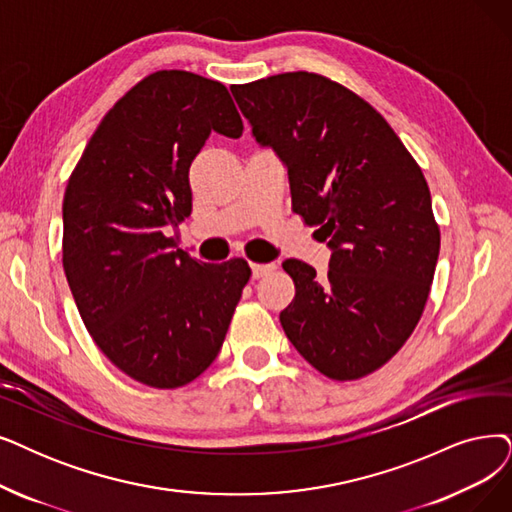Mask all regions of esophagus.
<instances>
[{"label":"esophagus","instance_id":"1","mask_svg":"<svg viewBox=\"0 0 512 512\" xmlns=\"http://www.w3.org/2000/svg\"><path fill=\"white\" fill-rule=\"evenodd\" d=\"M250 269H252V277L260 279V277H267L275 269V264H271V262H252Z\"/></svg>","mask_w":512,"mask_h":512}]
</instances>
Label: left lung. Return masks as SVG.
Returning a JSON list of instances; mask_svg holds the SVG:
<instances>
[{
	"mask_svg": "<svg viewBox=\"0 0 512 512\" xmlns=\"http://www.w3.org/2000/svg\"><path fill=\"white\" fill-rule=\"evenodd\" d=\"M260 147L288 168L292 210L332 250L325 279L283 262L296 296L279 315L315 370L357 380L391 359L418 325L441 235L416 159L361 96L317 73L231 86Z\"/></svg>",
	"mask_w": 512,
	"mask_h": 512,
	"instance_id": "left-lung-1",
	"label": "left lung"
}]
</instances>
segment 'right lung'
<instances>
[{
  "label": "right lung",
  "mask_w": 512,
  "mask_h": 512,
  "mask_svg": "<svg viewBox=\"0 0 512 512\" xmlns=\"http://www.w3.org/2000/svg\"><path fill=\"white\" fill-rule=\"evenodd\" d=\"M212 132L243 121L220 81L157 71L102 117L63 199V269L92 340L153 388L193 382L216 359L250 267L174 250L191 216L189 168Z\"/></svg>",
  "instance_id": "obj_1"
}]
</instances>
